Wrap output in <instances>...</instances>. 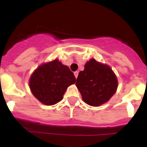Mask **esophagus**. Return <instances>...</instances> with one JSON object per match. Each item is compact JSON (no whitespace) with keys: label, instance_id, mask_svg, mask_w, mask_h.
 <instances>
[{"label":"esophagus","instance_id":"34e87169","mask_svg":"<svg viewBox=\"0 0 147 147\" xmlns=\"http://www.w3.org/2000/svg\"><path fill=\"white\" fill-rule=\"evenodd\" d=\"M74 76H75V77H76V78H77V76H78V74H79V72H78V71H75V72L74 73Z\"/></svg>","mask_w":147,"mask_h":147}]
</instances>
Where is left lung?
<instances>
[{"label":"left lung","mask_w":147,"mask_h":147,"mask_svg":"<svg viewBox=\"0 0 147 147\" xmlns=\"http://www.w3.org/2000/svg\"><path fill=\"white\" fill-rule=\"evenodd\" d=\"M76 85L87 104L99 106L114 95L118 86L117 78L109 65L90 59L80 71Z\"/></svg>","instance_id":"left-lung-1"}]
</instances>
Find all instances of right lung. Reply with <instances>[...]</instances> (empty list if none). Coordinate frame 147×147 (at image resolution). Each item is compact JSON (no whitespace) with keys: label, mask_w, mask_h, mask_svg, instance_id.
<instances>
[{"label":"right lung","mask_w":147,"mask_h":147,"mask_svg":"<svg viewBox=\"0 0 147 147\" xmlns=\"http://www.w3.org/2000/svg\"><path fill=\"white\" fill-rule=\"evenodd\" d=\"M76 82L74 73L58 60L38 67L30 79V89L38 100L52 106L63 99L67 88Z\"/></svg>","instance_id":"right-lung-1"}]
</instances>
